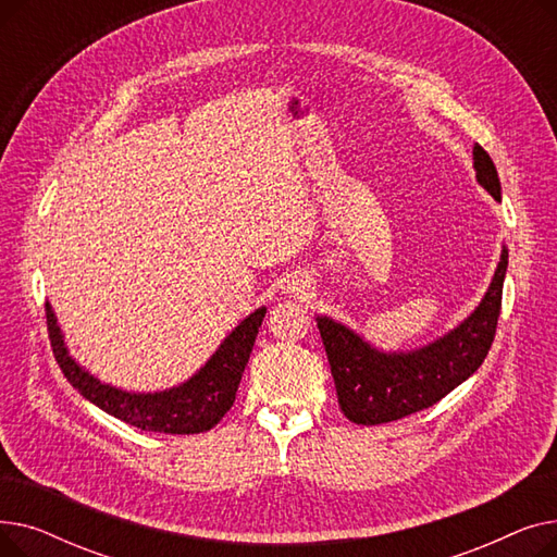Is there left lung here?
<instances>
[{
	"instance_id": "8db88e82",
	"label": "left lung",
	"mask_w": 557,
	"mask_h": 557,
	"mask_svg": "<svg viewBox=\"0 0 557 557\" xmlns=\"http://www.w3.org/2000/svg\"><path fill=\"white\" fill-rule=\"evenodd\" d=\"M472 158L479 185L494 200H502L499 173L492 158L479 144H474ZM506 269L508 248L504 246L494 277L476 309L441 338L406 352L374 347L338 320L315 315L345 418L366 426L393 422L433 406L470 379L481 368L494 341Z\"/></svg>"
}]
</instances>
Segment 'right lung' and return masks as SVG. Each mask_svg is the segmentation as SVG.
<instances>
[{
    "instance_id": "add662e5",
    "label": "right lung",
    "mask_w": 557,
    "mask_h": 557,
    "mask_svg": "<svg viewBox=\"0 0 557 557\" xmlns=\"http://www.w3.org/2000/svg\"><path fill=\"white\" fill-rule=\"evenodd\" d=\"M263 315H267V307H259L246 315L187 382L156 393H135L101 382L99 376L85 370L70 355L65 334L58 325L53 307L47 302V327L53 357L67 376V382L87 401L99 406L108 416L141 431L181 435L210 431L230 411Z\"/></svg>"
}]
</instances>
